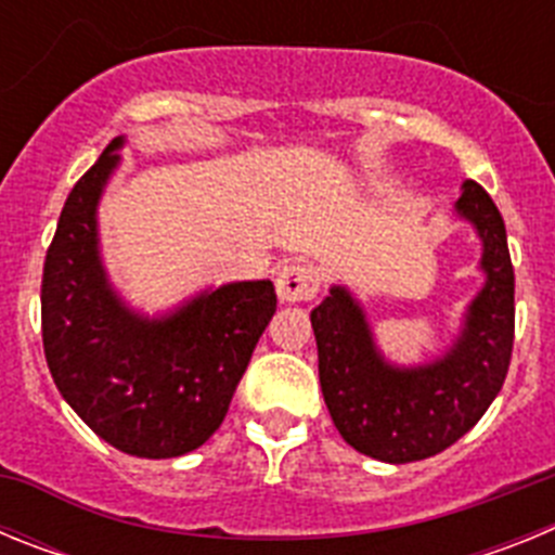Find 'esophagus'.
<instances>
[{"instance_id": "1", "label": "esophagus", "mask_w": 555, "mask_h": 555, "mask_svg": "<svg viewBox=\"0 0 555 555\" xmlns=\"http://www.w3.org/2000/svg\"><path fill=\"white\" fill-rule=\"evenodd\" d=\"M320 269L311 263H288L278 274V297L283 302H308L320 294Z\"/></svg>"}]
</instances>
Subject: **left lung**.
<instances>
[{
    "label": "left lung",
    "instance_id": "1",
    "mask_svg": "<svg viewBox=\"0 0 555 555\" xmlns=\"http://www.w3.org/2000/svg\"><path fill=\"white\" fill-rule=\"evenodd\" d=\"M455 214L483 242L487 283L469 302L455 345L420 366L389 364L375 347L364 308L333 286L311 311L320 384L341 439L386 464L442 453L487 414L506 380L514 347V267L498 205L475 180L464 183Z\"/></svg>",
    "mask_w": 555,
    "mask_h": 555
}]
</instances>
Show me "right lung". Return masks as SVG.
Here are the masks:
<instances>
[{
  "label": "right lung",
  "mask_w": 555,
  "mask_h": 555,
  "mask_svg": "<svg viewBox=\"0 0 555 555\" xmlns=\"http://www.w3.org/2000/svg\"><path fill=\"white\" fill-rule=\"evenodd\" d=\"M121 144L105 146L61 210L43 261V352L63 400L100 439L139 459H175L222 425L278 294L272 281H242L155 320L127 308L96 235V205Z\"/></svg>",
  "instance_id": "right-lung-1"
}]
</instances>
